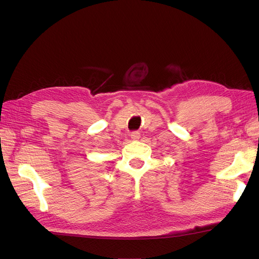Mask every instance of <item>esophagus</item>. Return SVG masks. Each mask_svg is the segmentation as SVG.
Returning a JSON list of instances; mask_svg holds the SVG:
<instances>
[{
    "instance_id": "esophagus-1",
    "label": "esophagus",
    "mask_w": 259,
    "mask_h": 259,
    "mask_svg": "<svg viewBox=\"0 0 259 259\" xmlns=\"http://www.w3.org/2000/svg\"><path fill=\"white\" fill-rule=\"evenodd\" d=\"M131 138H132L133 140H138V139L140 138V133L137 132V131L132 132V133H131Z\"/></svg>"
}]
</instances>
